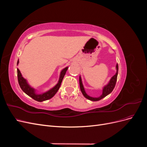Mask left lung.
Listing matches in <instances>:
<instances>
[{
  "instance_id": "left-lung-1",
  "label": "left lung",
  "mask_w": 147,
  "mask_h": 147,
  "mask_svg": "<svg viewBox=\"0 0 147 147\" xmlns=\"http://www.w3.org/2000/svg\"><path fill=\"white\" fill-rule=\"evenodd\" d=\"M116 70H117L116 74H115L113 75V76L110 78L109 83L107 84H105V85L103 87V88H102V94L99 97H91V96H90L86 94L85 90H84V86L83 84V83H82V77H81L80 75V77H79L80 87V90L82 92L83 95L84 96V97H86V99L90 100L91 101H98V100H99L102 99H103L104 97H105V96L109 95L110 93L112 92V91L113 90L115 86V84H116L117 80L118 72V64H117V65H116Z\"/></svg>"
}]
</instances>
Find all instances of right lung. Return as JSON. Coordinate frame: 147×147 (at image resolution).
I'll return each mask as SVG.
<instances>
[{"label": "right lung", "mask_w": 147, "mask_h": 147, "mask_svg": "<svg viewBox=\"0 0 147 147\" xmlns=\"http://www.w3.org/2000/svg\"><path fill=\"white\" fill-rule=\"evenodd\" d=\"M19 64V59L18 60L17 62V65ZM68 67L64 68L63 70L61 71L59 80L57 82V84L55 86H53L52 88L50 89L47 91L40 93V94H38L36 92V90L35 88L30 86V84L28 83L27 80L25 79L23 76L20 72V70L17 69V73H18V83L20 86L21 88V90H23L26 94L32 97L34 100H37L38 102H42L45 101L47 100L50 99L54 96L56 93L58 91L61 86V84L62 83V81L64 78V75L67 72V70L68 69Z\"/></svg>", "instance_id": "1"}]
</instances>
